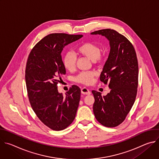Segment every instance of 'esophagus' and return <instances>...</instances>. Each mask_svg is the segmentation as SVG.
<instances>
[{"label":"esophagus","mask_w":159,"mask_h":159,"mask_svg":"<svg viewBox=\"0 0 159 159\" xmlns=\"http://www.w3.org/2000/svg\"><path fill=\"white\" fill-rule=\"evenodd\" d=\"M81 93L82 94H85V95H90L91 94L90 91H89V90L85 87H84L81 89Z\"/></svg>","instance_id":"1"}]
</instances>
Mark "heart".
Listing matches in <instances>:
<instances>
[{
    "instance_id": "b5f03b06",
    "label": "heart",
    "mask_w": 159,
    "mask_h": 159,
    "mask_svg": "<svg viewBox=\"0 0 159 159\" xmlns=\"http://www.w3.org/2000/svg\"><path fill=\"white\" fill-rule=\"evenodd\" d=\"M77 52L79 54L86 57L96 63L101 60L100 55L101 48L94 43H84L77 48ZM77 58L75 55L71 52H66L63 58V64L65 69L69 71H72L75 69ZM96 73L93 71L82 72L77 75L74 80L76 82L84 85H90L93 82Z\"/></svg>"
}]
</instances>
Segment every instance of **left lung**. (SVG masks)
Returning a JSON list of instances; mask_svg holds the SVG:
<instances>
[{"instance_id": "1", "label": "left lung", "mask_w": 159, "mask_h": 159, "mask_svg": "<svg viewBox=\"0 0 159 159\" xmlns=\"http://www.w3.org/2000/svg\"><path fill=\"white\" fill-rule=\"evenodd\" d=\"M101 35L109 42L110 52L100 80L108 84L109 93L93 90V111L96 120L106 127H115L124 121L137 93L139 65L134 48L129 41L116 31L105 29L90 33Z\"/></svg>"}]
</instances>
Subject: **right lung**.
<instances>
[{
	"instance_id": "add662e5",
	"label": "right lung",
	"mask_w": 159,
	"mask_h": 159,
	"mask_svg": "<svg viewBox=\"0 0 159 159\" xmlns=\"http://www.w3.org/2000/svg\"><path fill=\"white\" fill-rule=\"evenodd\" d=\"M82 35L53 33L40 40L30 52L25 79L31 106L38 118L53 130L65 129L74 120L80 99V89L73 85L63 96L57 84L66 73L61 53Z\"/></svg>"
}]
</instances>
